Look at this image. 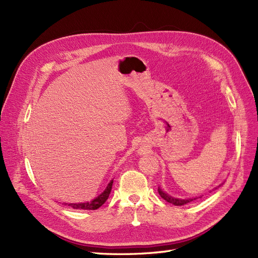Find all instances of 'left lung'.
Listing matches in <instances>:
<instances>
[{"label":"left lung","instance_id":"1","mask_svg":"<svg viewBox=\"0 0 258 258\" xmlns=\"http://www.w3.org/2000/svg\"><path fill=\"white\" fill-rule=\"evenodd\" d=\"M158 192H159L161 198H163L166 201L170 202V204H172V205H174V206H183V205H186V204H188V202L192 201V199L184 200V199H175V198H173V197H170V196H168V195H167L166 192H163L160 188H158Z\"/></svg>","mask_w":258,"mask_h":258}]
</instances>
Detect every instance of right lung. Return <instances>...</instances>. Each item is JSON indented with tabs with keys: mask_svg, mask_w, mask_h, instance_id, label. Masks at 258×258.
<instances>
[{
	"mask_svg": "<svg viewBox=\"0 0 258 258\" xmlns=\"http://www.w3.org/2000/svg\"><path fill=\"white\" fill-rule=\"evenodd\" d=\"M112 186H113V181L108 183L107 187L105 190L98 196L96 199H93L90 202H85V204H66L69 207H72L73 209H80V210H97L102 206L104 202L107 200L108 196H110L111 190H112Z\"/></svg>",
	"mask_w": 258,
	"mask_h": 258,
	"instance_id": "1",
	"label": "right lung"
}]
</instances>
